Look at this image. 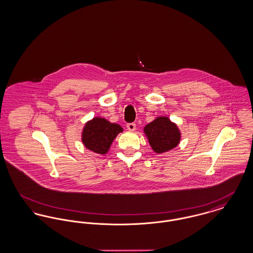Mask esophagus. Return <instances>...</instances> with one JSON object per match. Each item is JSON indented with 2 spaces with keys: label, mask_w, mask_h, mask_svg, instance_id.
<instances>
[{
  "label": "esophagus",
  "mask_w": 253,
  "mask_h": 253,
  "mask_svg": "<svg viewBox=\"0 0 253 253\" xmlns=\"http://www.w3.org/2000/svg\"><path fill=\"white\" fill-rule=\"evenodd\" d=\"M127 129L131 132H133L135 130V124L134 123H128L127 124Z\"/></svg>",
  "instance_id": "esophagus-1"
}]
</instances>
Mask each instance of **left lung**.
Returning <instances> with one entry per match:
<instances>
[{
	"label": "left lung",
	"instance_id": "8db88e82",
	"mask_svg": "<svg viewBox=\"0 0 253 253\" xmlns=\"http://www.w3.org/2000/svg\"><path fill=\"white\" fill-rule=\"evenodd\" d=\"M143 132L156 154L167 153L180 142V130L168 117H157L145 126Z\"/></svg>",
	"mask_w": 253,
	"mask_h": 253
}]
</instances>
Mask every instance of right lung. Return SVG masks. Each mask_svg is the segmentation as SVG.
Returning <instances> with one entry per match:
<instances>
[{
	"label": "right lung",
	"mask_w": 253,
	"mask_h": 253,
	"mask_svg": "<svg viewBox=\"0 0 253 253\" xmlns=\"http://www.w3.org/2000/svg\"><path fill=\"white\" fill-rule=\"evenodd\" d=\"M122 132L123 128L120 124L96 117L85 123L82 132V141L88 150L98 155H106L114 139Z\"/></svg>",
	"instance_id": "1"
}]
</instances>
